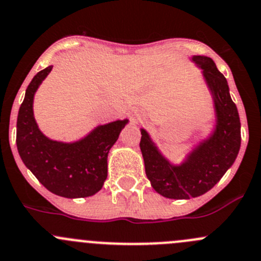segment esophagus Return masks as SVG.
<instances>
[{"mask_svg":"<svg viewBox=\"0 0 261 261\" xmlns=\"http://www.w3.org/2000/svg\"><path fill=\"white\" fill-rule=\"evenodd\" d=\"M131 117H133L134 121L140 120V115H138V113H133V115H131Z\"/></svg>","mask_w":261,"mask_h":261,"instance_id":"esophagus-1","label":"esophagus"}]
</instances>
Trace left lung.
Returning <instances> with one entry per match:
<instances>
[{
  "label": "left lung",
  "mask_w": 261,
  "mask_h": 261,
  "mask_svg": "<svg viewBox=\"0 0 261 261\" xmlns=\"http://www.w3.org/2000/svg\"><path fill=\"white\" fill-rule=\"evenodd\" d=\"M191 61L203 70L204 82L213 98V131L199 141L181 163L173 164L161 153L148 131L140 130L146 177L151 187L168 199L198 198L208 192L231 168L241 146L239 111L229 95L226 77L206 56H192Z\"/></svg>",
  "instance_id": "8db88e82"
}]
</instances>
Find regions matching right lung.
<instances>
[{
    "label": "right lung",
    "mask_w": 261,
    "mask_h": 261,
    "mask_svg": "<svg viewBox=\"0 0 261 261\" xmlns=\"http://www.w3.org/2000/svg\"><path fill=\"white\" fill-rule=\"evenodd\" d=\"M53 66L38 72L28 85L16 123L20 158L47 190L62 198H88L97 194L107 178V158L128 120L99 125L72 143L47 138L33 112L35 92Z\"/></svg>",
    "instance_id": "1"
}]
</instances>
